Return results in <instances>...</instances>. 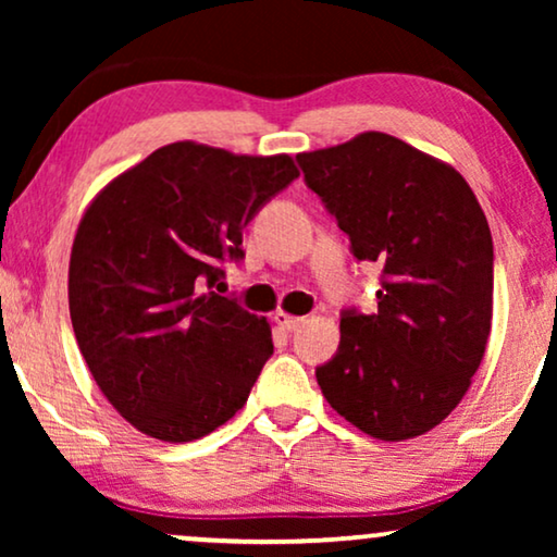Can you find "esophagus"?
<instances>
[{
  "label": "esophagus",
  "mask_w": 557,
  "mask_h": 557,
  "mask_svg": "<svg viewBox=\"0 0 557 557\" xmlns=\"http://www.w3.org/2000/svg\"><path fill=\"white\" fill-rule=\"evenodd\" d=\"M273 322H276L281 330H296V326H299L304 319L301 317H294V314H288V311H284V309H278V311H273Z\"/></svg>",
  "instance_id": "esophagus-1"
}]
</instances>
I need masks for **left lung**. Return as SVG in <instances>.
I'll return each instance as SVG.
<instances>
[{
  "instance_id": "1",
  "label": "left lung",
  "mask_w": 557,
  "mask_h": 557,
  "mask_svg": "<svg viewBox=\"0 0 557 557\" xmlns=\"http://www.w3.org/2000/svg\"><path fill=\"white\" fill-rule=\"evenodd\" d=\"M296 159L352 253L383 265L377 311H345L337 355L317 368L322 395L372 438L423 436L459 406L490 342L482 205L451 164L383 132Z\"/></svg>"
}]
</instances>
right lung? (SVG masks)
<instances>
[{"label":"right lung","instance_id":"obj_1","mask_svg":"<svg viewBox=\"0 0 557 557\" xmlns=\"http://www.w3.org/2000/svg\"><path fill=\"white\" fill-rule=\"evenodd\" d=\"M299 177L288 154L174 141L113 177L75 231L67 304L81 355L136 431L185 444L246 406L271 324L205 292L243 227Z\"/></svg>","mask_w":557,"mask_h":557}]
</instances>
